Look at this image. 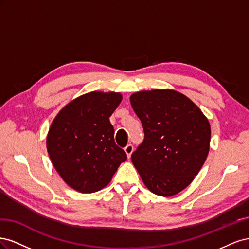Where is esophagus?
I'll return each instance as SVG.
<instances>
[{
    "mask_svg": "<svg viewBox=\"0 0 249 249\" xmlns=\"http://www.w3.org/2000/svg\"><path fill=\"white\" fill-rule=\"evenodd\" d=\"M133 150H134V146H133L132 144H127V145L124 147V152L126 153L127 158L131 157V155H132V153H133Z\"/></svg>",
    "mask_w": 249,
    "mask_h": 249,
    "instance_id": "1",
    "label": "esophagus"
}]
</instances>
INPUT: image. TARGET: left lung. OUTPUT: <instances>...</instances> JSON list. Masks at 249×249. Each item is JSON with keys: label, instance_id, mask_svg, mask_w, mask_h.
<instances>
[{"label": "left lung", "instance_id": "1", "mask_svg": "<svg viewBox=\"0 0 249 249\" xmlns=\"http://www.w3.org/2000/svg\"><path fill=\"white\" fill-rule=\"evenodd\" d=\"M144 140L132 162L149 191L172 196L191 184L205 163L211 139L209 120L176 90L154 89L130 96Z\"/></svg>", "mask_w": 249, "mask_h": 249}]
</instances>
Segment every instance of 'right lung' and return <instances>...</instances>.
Segmentation results:
<instances>
[{
  "mask_svg": "<svg viewBox=\"0 0 249 249\" xmlns=\"http://www.w3.org/2000/svg\"><path fill=\"white\" fill-rule=\"evenodd\" d=\"M118 92L92 91L66 105L53 120L47 149L64 182L82 193L107 186L126 154L115 144L109 117L122 102Z\"/></svg>",
  "mask_w": 249,
  "mask_h": 249,
  "instance_id": "add662e5",
  "label": "right lung"
}]
</instances>
